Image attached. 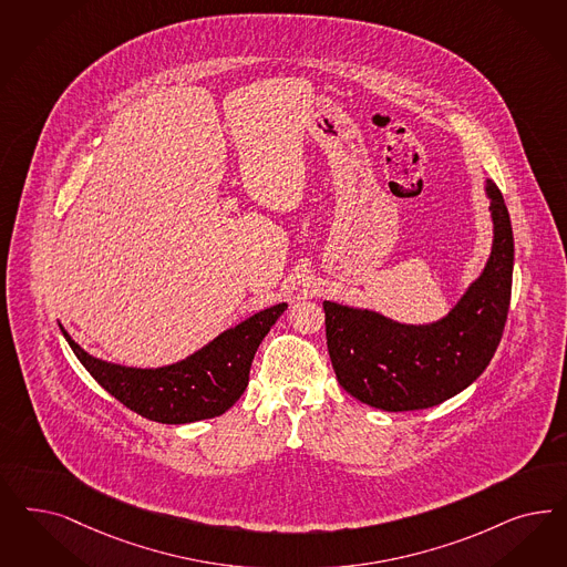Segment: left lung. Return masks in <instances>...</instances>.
Instances as JSON below:
<instances>
[{
	"label": "left lung",
	"mask_w": 567,
	"mask_h": 567,
	"mask_svg": "<svg viewBox=\"0 0 567 567\" xmlns=\"http://www.w3.org/2000/svg\"><path fill=\"white\" fill-rule=\"evenodd\" d=\"M493 246L484 269L444 317L402 323L323 300L331 365L357 401L399 413L453 399L474 384L501 342L512 300L513 231L503 194L486 179Z\"/></svg>",
	"instance_id": "1"
}]
</instances>
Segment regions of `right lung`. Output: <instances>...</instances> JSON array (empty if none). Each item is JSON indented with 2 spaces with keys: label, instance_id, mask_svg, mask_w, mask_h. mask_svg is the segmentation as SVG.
<instances>
[{
  "label": "right lung",
  "instance_id": "1",
  "mask_svg": "<svg viewBox=\"0 0 567 567\" xmlns=\"http://www.w3.org/2000/svg\"><path fill=\"white\" fill-rule=\"evenodd\" d=\"M288 302L255 312L215 336L182 361L161 367H131L104 361L79 347L62 329L76 359L116 401L137 415L158 423H192L219 417L248 385L256 348L274 328Z\"/></svg>",
  "mask_w": 567,
  "mask_h": 567
}]
</instances>
